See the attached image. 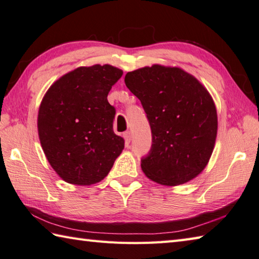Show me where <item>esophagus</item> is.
Listing matches in <instances>:
<instances>
[{
  "mask_svg": "<svg viewBox=\"0 0 259 259\" xmlns=\"http://www.w3.org/2000/svg\"><path fill=\"white\" fill-rule=\"evenodd\" d=\"M123 137H124V140H125L126 143H130L131 139H132V135H131L130 132H125V133L123 134Z\"/></svg>",
  "mask_w": 259,
  "mask_h": 259,
  "instance_id": "obj_1",
  "label": "esophagus"
}]
</instances>
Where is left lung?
Returning <instances> with one entry per match:
<instances>
[{"label":"left lung","mask_w":259,"mask_h":259,"mask_svg":"<svg viewBox=\"0 0 259 259\" xmlns=\"http://www.w3.org/2000/svg\"><path fill=\"white\" fill-rule=\"evenodd\" d=\"M125 85L141 100L152 146L141 167L163 186L202 172L212 154L218 119L212 98L197 78L177 67L153 65L127 72Z\"/></svg>","instance_id":"8db88e82"}]
</instances>
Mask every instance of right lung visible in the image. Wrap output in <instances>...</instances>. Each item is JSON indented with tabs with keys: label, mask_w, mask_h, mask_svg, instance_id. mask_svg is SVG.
I'll return each instance as SVG.
<instances>
[{
	"label": "right lung",
	"mask_w": 259,
	"mask_h": 259,
	"mask_svg": "<svg viewBox=\"0 0 259 259\" xmlns=\"http://www.w3.org/2000/svg\"><path fill=\"white\" fill-rule=\"evenodd\" d=\"M123 71L110 65L79 67L58 79L42 99L38 132L50 165L62 180L91 186L109 173L124 149L113 131L107 100Z\"/></svg>",
	"instance_id": "obj_1"
}]
</instances>
